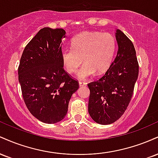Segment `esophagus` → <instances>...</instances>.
Instances as JSON below:
<instances>
[{
    "label": "esophagus",
    "mask_w": 158,
    "mask_h": 158,
    "mask_svg": "<svg viewBox=\"0 0 158 158\" xmlns=\"http://www.w3.org/2000/svg\"><path fill=\"white\" fill-rule=\"evenodd\" d=\"M79 84L80 86H84V85H86L87 83L85 82V81H79Z\"/></svg>",
    "instance_id": "34e87169"
}]
</instances>
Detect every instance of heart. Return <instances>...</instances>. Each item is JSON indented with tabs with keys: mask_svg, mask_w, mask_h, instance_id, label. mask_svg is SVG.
<instances>
[{
	"mask_svg": "<svg viewBox=\"0 0 158 158\" xmlns=\"http://www.w3.org/2000/svg\"><path fill=\"white\" fill-rule=\"evenodd\" d=\"M71 48L61 50L65 70L70 73H74L84 59L85 63L77 76L79 79H86L96 71L101 74L110 68L116 52L117 41L110 33L83 32L71 40Z\"/></svg>",
	"mask_w": 158,
	"mask_h": 158,
	"instance_id": "obj_1",
	"label": "heart"
}]
</instances>
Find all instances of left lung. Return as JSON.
Masks as SVG:
<instances>
[{
	"mask_svg": "<svg viewBox=\"0 0 158 158\" xmlns=\"http://www.w3.org/2000/svg\"><path fill=\"white\" fill-rule=\"evenodd\" d=\"M116 39L118 51L106 73L88 84L90 89L88 112L96 123L108 125L124 114L134 93L139 64L132 41L119 30Z\"/></svg>",
	"mask_w": 158,
	"mask_h": 158,
	"instance_id": "8db88e82",
	"label": "left lung"
}]
</instances>
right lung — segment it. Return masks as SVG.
Here are the masks:
<instances>
[{"label": "right lung", "mask_w": 158, "mask_h": 158, "mask_svg": "<svg viewBox=\"0 0 158 158\" xmlns=\"http://www.w3.org/2000/svg\"><path fill=\"white\" fill-rule=\"evenodd\" d=\"M64 30L44 27L23 50L19 66V81L27 108L41 122L64 119L79 81L65 71L61 59Z\"/></svg>", "instance_id": "obj_1"}]
</instances>
